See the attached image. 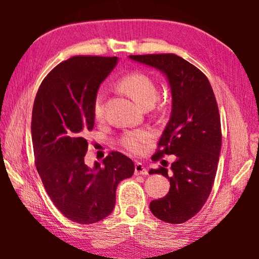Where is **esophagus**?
Listing matches in <instances>:
<instances>
[{"label": "esophagus", "instance_id": "34e87169", "mask_svg": "<svg viewBox=\"0 0 259 259\" xmlns=\"http://www.w3.org/2000/svg\"><path fill=\"white\" fill-rule=\"evenodd\" d=\"M147 174H148V170L146 169V166L144 165L143 163L137 162V163L135 164V175H136V176H140V175H147Z\"/></svg>", "mask_w": 259, "mask_h": 259}]
</instances>
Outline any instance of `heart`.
I'll use <instances>...</instances> for the list:
<instances>
[{"label":"heart","mask_w":259,"mask_h":259,"mask_svg":"<svg viewBox=\"0 0 259 259\" xmlns=\"http://www.w3.org/2000/svg\"><path fill=\"white\" fill-rule=\"evenodd\" d=\"M120 89L129 95L134 102L139 105L140 107L153 105L157 97V91L154 82L151 80L145 74L142 73H131L128 75L121 77L117 82ZM104 96L103 94L97 93L94 99V116L95 119L100 120L104 114ZM151 139V134L145 130H136L126 133L121 138V145L125 150L133 153H140L144 150V144Z\"/></svg>","instance_id":"1"}]
</instances>
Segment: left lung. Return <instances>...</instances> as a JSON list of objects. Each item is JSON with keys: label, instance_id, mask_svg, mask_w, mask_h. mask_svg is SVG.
Instances as JSON below:
<instances>
[{"label": "left lung", "instance_id": "1", "mask_svg": "<svg viewBox=\"0 0 259 259\" xmlns=\"http://www.w3.org/2000/svg\"><path fill=\"white\" fill-rule=\"evenodd\" d=\"M129 58L160 71L171 91V114L152 160L164 154L177 157L170 172L163 166L150 170L170 182L168 194L152 201L150 209L161 221L181 224L203 207L216 177L222 147L216 98L207 76L182 57L162 54Z\"/></svg>", "mask_w": 259, "mask_h": 259}]
</instances>
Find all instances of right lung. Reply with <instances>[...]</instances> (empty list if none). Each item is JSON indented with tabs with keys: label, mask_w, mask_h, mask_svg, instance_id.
Returning <instances> with one entry per match:
<instances>
[{
	"label": "right lung",
	"mask_w": 259,
	"mask_h": 259,
	"mask_svg": "<svg viewBox=\"0 0 259 259\" xmlns=\"http://www.w3.org/2000/svg\"><path fill=\"white\" fill-rule=\"evenodd\" d=\"M117 61V57H72L48 74L34 100L37 172L59 211L78 224L107 217L115 205L117 185L135 171L133 160L120 152L109 153L103 165L84 163L85 136L95 124V96Z\"/></svg>",
	"instance_id": "right-lung-1"
}]
</instances>
